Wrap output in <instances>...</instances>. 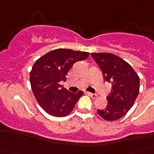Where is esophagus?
I'll list each match as a JSON object with an SVG mask.
<instances>
[{"instance_id":"esophagus-1","label":"esophagus","mask_w":154,"mask_h":154,"mask_svg":"<svg viewBox=\"0 0 154 154\" xmlns=\"http://www.w3.org/2000/svg\"><path fill=\"white\" fill-rule=\"evenodd\" d=\"M85 94H88L89 96L92 97L93 98H96L97 97V94H92V93H89V92H85Z\"/></svg>"}]
</instances>
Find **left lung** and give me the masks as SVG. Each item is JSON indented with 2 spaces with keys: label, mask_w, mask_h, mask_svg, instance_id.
Listing matches in <instances>:
<instances>
[{
  "label": "left lung",
  "mask_w": 154,
  "mask_h": 154,
  "mask_svg": "<svg viewBox=\"0 0 154 154\" xmlns=\"http://www.w3.org/2000/svg\"><path fill=\"white\" fill-rule=\"evenodd\" d=\"M91 56L101 69L104 81L112 85L107 106L97 109V112L106 121L120 119L134 105L139 93L140 78L129 63L114 54L93 53Z\"/></svg>",
  "instance_id": "left-lung-1"
}]
</instances>
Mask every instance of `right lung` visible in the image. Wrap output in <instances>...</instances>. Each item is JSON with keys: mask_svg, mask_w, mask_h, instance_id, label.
<instances>
[{"mask_svg": "<svg viewBox=\"0 0 154 154\" xmlns=\"http://www.w3.org/2000/svg\"><path fill=\"white\" fill-rule=\"evenodd\" d=\"M89 53L57 49L40 57L30 72L32 93L41 107L53 117H65L72 112L83 92L71 93L60 85L74 63L85 60Z\"/></svg>", "mask_w": 154, "mask_h": 154, "instance_id": "obj_1", "label": "right lung"}]
</instances>
